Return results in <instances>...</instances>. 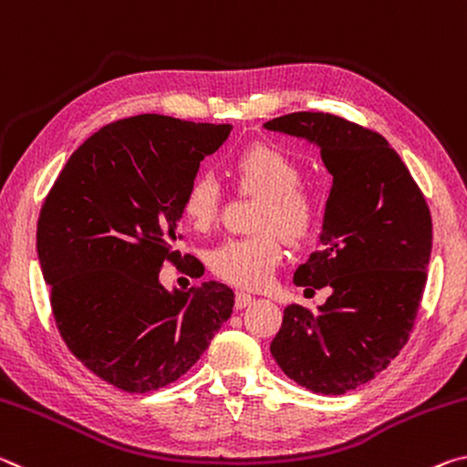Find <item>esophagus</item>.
Instances as JSON below:
<instances>
[{
  "mask_svg": "<svg viewBox=\"0 0 467 467\" xmlns=\"http://www.w3.org/2000/svg\"><path fill=\"white\" fill-rule=\"evenodd\" d=\"M252 302H254V297H252L250 294H244V292L235 294V308H238V310H244V308H246V306H250Z\"/></svg>",
  "mask_w": 467,
  "mask_h": 467,
  "instance_id": "1",
  "label": "esophagus"
}]
</instances>
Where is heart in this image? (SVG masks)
<instances>
[{
    "mask_svg": "<svg viewBox=\"0 0 467 467\" xmlns=\"http://www.w3.org/2000/svg\"><path fill=\"white\" fill-rule=\"evenodd\" d=\"M229 170L240 188L263 194L256 211V229L263 232L217 246L209 261L211 271L235 287L263 289L285 258L284 240L276 229L292 242L310 238L323 217V201L317 188L300 182V163L277 144H248L234 155ZM221 202L219 182L209 173H198L183 190L182 213L190 225L204 232L215 225Z\"/></svg>",
    "mask_w": 467,
    "mask_h": 467,
    "instance_id": "heart-1",
    "label": "heart"
}]
</instances>
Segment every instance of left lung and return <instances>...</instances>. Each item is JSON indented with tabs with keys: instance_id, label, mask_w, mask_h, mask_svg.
Returning a JSON list of instances; mask_svg holds the SVG:
<instances>
[{
	"instance_id": "8db88e82",
	"label": "left lung",
	"mask_w": 467,
	"mask_h": 467,
	"mask_svg": "<svg viewBox=\"0 0 467 467\" xmlns=\"http://www.w3.org/2000/svg\"><path fill=\"white\" fill-rule=\"evenodd\" d=\"M265 128L317 144L333 175L320 248L294 273L306 292L333 294L318 310L289 304L271 354L297 385L341 395L385 370L410 339L431 261V211L374 130L323 111L287 113Z\"/></svg>"
}]
</instances>
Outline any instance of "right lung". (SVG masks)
<instances>
[{"instance_id":"obj_1","label":"right lung","mask_w":467,"mask_h":467,"mask_svg":"<svg viewBox=\"0 0 467 467\" xmlns=\"http://www.w3.org/2000/svg\"><path fill=\"white\" fill-rule=\"evenodd\" d=\"M229 132L157 113L118 119L74 150L41 206L36 252L57 331L121 391L178 380L232 317L223 284L173 294L159 284L163 263L192 261L178 250L182 196Z\"/></svg>"}]
</instances>
